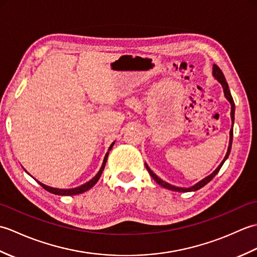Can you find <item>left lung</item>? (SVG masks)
<instances>
[{
	"instance_id": "1",
	"label": "left lung",
	"mask_w": 257,
	"mask_h": 257,
	"mask_svg": "<svg viewBox=\"0 0 257 257\" xmlns=\"http://www.w3.org/2000/svg\"><path fill=\"white\" fill-rule=\"evenodd\" d=\"M213 77H214L217 81H219V83L222 85V87H223V91H224V96H225V98L226 99L228 100V102L231 103V120H232V128H231V130H230V143H228V148H227V151H226V155H225V157H224V159L222 160V162L220 163V166L217 167L214 171H213L210 176H207V177H205L204 179H202L201 181H199L198 183H195L194 185H192V187H190V188H181V187H176V185H172V184H170V183H168V182H166V181H163L162 179H160L159 177L157 176L156 173H154L152 172V170L151 169L148 167V165H147V163L145 162V166H146V168H147V170H148V172H149V174L151 176V178L155 180V181L159 184V185H161L162 188H166V189H169V190H172V191H177V192H191V191H196V190H199V189H201V188H203L205 184H207L209 183L211 180L214 178L216 174H217V172L220 171V169H221V167L223 166V163L225 162V160L227 159L228 158V155H230V152H231V148H232V141H233V124H234V112H235V103H234V100H233V98H232V95H231V92H230V89H228V85H227V83H226V79H225V77H224V75H223V73H222V70L216 66V65H213Z\"/></svg>"
}]
</instances>
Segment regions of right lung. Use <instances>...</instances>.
Returning a JSON list of instances; mask_svg holds the SVG:
<instances>
[{
    "label": "right lung",
    "mask_w": 257,
    "mask_h": 257,
    "mask_svg": "<svg viewBox=\"0 0 257 257\" xmlns=\"http://www.w3.org/2000/svg\"><path fill=\"white\" fill-rule=\"evenodd\" d=\"M114 143H116V141H113V143L110 145V147H109L108 152L106 154L105 158H103V161H102V165H101V167H100V170L98 171V173L96 174V176H95L94 178H92L91 180H89L88 182H86V183H84V184L79 185V187L73 188V189H57V188L48 187V185H46V184H44V183H42V182H40V181H37V180H36L37 183H40V185H42V187L44 188L46 191H48V192H51V193H53V194H57V195H76V194L86 192V191H88L89 189H91L92 187H94V185L97 183L98 180H99V178L101 177V173H102L103 169H105V166H106V162H107V158H108V155H109V151L111 150V148L113 147ZM24 170H25V169H24ZM25 171H26V170H25ZM26 172H27V171H26ZM27 173H29V172H27ZM29 174H30V173H29ZM30 176H31V174H30Z\"/></svg>",
    "instance_id": "obj_1"
}]
</instances>
